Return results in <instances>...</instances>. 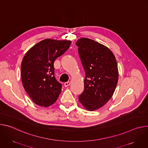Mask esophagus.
Segmentation results:
<instances>
[{
    "instance_id": "1",
    "label": "esophagus",
    "mask_w": 148,
    "mask_h": 148,
    "mask_svg": "<svg viewBox=\"0 0 148 148\" xmlns=\"http://www.w3.org/2000/svg\"><path fill=\"white\" fill-rule=\"evenodd\" d=\"M64 86H65L66 87H69V86L70 85V81H67V82H64Z\"/></svg>"
}]
</instances>
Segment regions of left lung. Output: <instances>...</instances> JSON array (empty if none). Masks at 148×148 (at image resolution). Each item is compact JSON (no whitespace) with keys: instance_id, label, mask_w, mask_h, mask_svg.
Returning a JSON list of instances; mask_svg holds the SVG:
<instances>
[{"instance_id":"1","label":"left lung","mask_w":148,"mask_h":148,"mask_svg":"<svg viewBox=\"0 0 148 148\" xmlns=\"http://www.w3.org/2000/svg\"><path fill=\"white\" fill-rule=\"evenodd\" d=\"M75 44L86 73L79 101L86 110L95 111L114 94L119 76L116 60L110 49L93 40L81 38Z\"/></svg>"}]
</instances>
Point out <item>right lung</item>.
<instances>
[{
    "mask_svg": "<svg viewBox=\"0 0 148 148\" xmlns=\"http://www.w3.org/2000/svg\"><path fill=\"white\" fill-rule=\"evenodd\" d=\"M70 40L46 38L30 49L21 64L23 87L32 100L40 107L53 104L61 92L54 77V62L70 47Z\"/></svg>",
    "mask_w": 148,
    "mask_h": 148,
    "instance_id": "add662e5",
    "label": "right lung"
}]
</instances>
